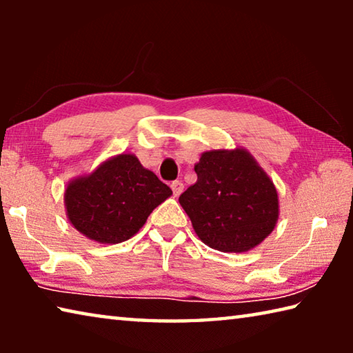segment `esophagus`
Returning a JSON list of instances; mask_svg holds the SVG:
<instances>
[{
  "mask_svg": "<svg viewBox=\"0 0 353 353\" xmlns=\"http://www.w3.org/2000/svg\"><path fill=\"white\" fill-rule=\"evenodd\" d=\"M171 190H172V194H174L177 198V196L183 191V183L181 181H174L171 183Z\"/></svg>",
  "mask_w": 353,
  "mask_h": 353,
  "instance_id": "esophagus-1",
  "label": "esophagus"
}]
</instances>
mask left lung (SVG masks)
<instances>
[{"label": "left lung", "instance_id": "1", "mask_svg": "<svg viewBox=\"0 0 353 353\" xmlns=\"http://www.w3.org/2000/svg\"><path fill=\"white\" fill-rule=\"evenodd\" d=\"M198 181L179 198L199 240L221 252H248L279 219L276 185L248 149H213L194 165Z\"/></svg>", "mask_w": 353, "mask_h": 353}]
</instances>
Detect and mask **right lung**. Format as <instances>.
Segmentation results:
<instances>
[{
    "label": "right lung",
    "mask_w": 353,
    "mask_h": 353,
    "mask_svg": "<svg viewBox=\"0 0 353 353\" xmlns=\"http://www.w3.org/2000/svg\"><path fill=\"white\" fill-rule=\"evenodd\" d=\"M172 194L135 154L107 159L90 174L70 181L63 193L65 212L74 229L101 244L132 238L149 214Z\"/></svg>",
    "instance_id": "obj_1"
}]
</instances>
